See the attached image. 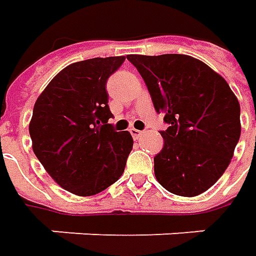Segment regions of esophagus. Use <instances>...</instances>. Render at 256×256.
Listing matches in <instances>:
<instances>
[{
	"label": "esophagus",
	"instance_id": "1",
	"mask_svg": "<svg viewBox=\"0 0 256 256\" xmlns=\"http://www.w3.org/2000/svg\"><path fill=\"white\" fill-rule=\"evenodd\" d=\"M130 132H131V135H132L134 140H138V138H141L144 135L142 131H140V130H136V128H131L130 130Z\"/></svg>",
	"mask_w": 256,
	"mask_h": 256
}]
</instances>
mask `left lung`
Masks as SVG:
<instances>
[{
	"label": "left lung",
	"instance_id": "left-lung-1",
	"mask_svg": "<svg viewBox=\"0 0 256 256\" xmlns=\"http://www.w3.org/2000/svg\"><path fill=\"white\" fill-rule=\"evenodd\" d=\"M144 78L156 112L170 126L154 158L166 191L196 196L210 190L231 162L241 135L240 102L228 82L190 55L126 56Z\"/></svg>",
	"mask_w": 256,
	"mask_h": 256
}]
</instances>
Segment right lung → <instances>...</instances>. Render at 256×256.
<instances>
[{
  "label": "right lung",
  "instance_id": "obj_1",
  "mask_svg": "<svg viewBox=\"0 0 256 256\" xmlns=\"http://www.w3.org/2000/svg\"><path fill=\"white\" fill-rule=\"evenodd\" d=\"M125 56L92 58L65 66L38 96L30 122L32 150L61 188L91 196L118 181L134 140L108 120L106 81Z\"/></svg>",
  "mask_w": 256,
  "mask_h": 256
}]
</instances>
